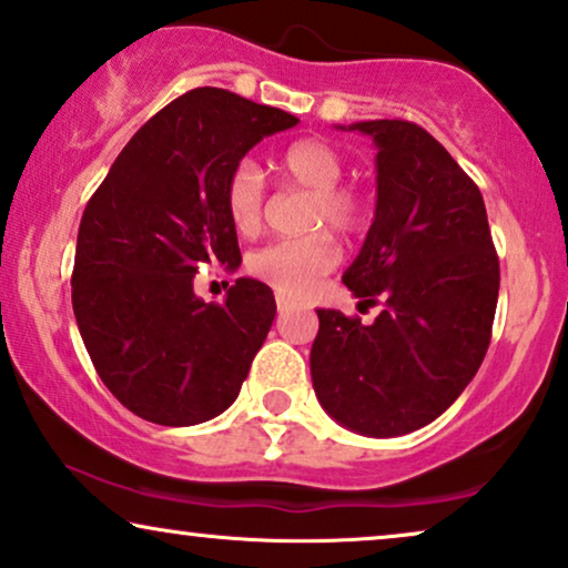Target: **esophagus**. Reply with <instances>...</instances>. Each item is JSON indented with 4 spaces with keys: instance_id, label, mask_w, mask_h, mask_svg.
Returning a JSON list of instances; mask_svg holds the SVG:
<instances>
[{
    "instance_id": "34e87169",
    "label": "esophagus",
    "mask_w": 568,
    "mask_h": 568,
    "mask_svg": "<svg viewBox=\"0 0 568 568\" xmlns=\"http://www.w3.org/2000/svg\"><path fill=\"white\" fill-rule=\"evenodd\" d=\"M276 307H278V313H290L292 311V302L286 300V297H276Z\"/></svg>"
}]
</instances>
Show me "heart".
I'll return each instance as SVG.
<instances>
[{"label": "heart", "mask_w": 568, "mask_h": 568, "mask_svg": "<svg viewBox=\"0 0 568 568\" xmlns=\"http://www.w3.org/2000/svg\"><path fill=\"white\" fill-rule=\"evenodd\" d=\"M284 180L311 193L313 201L305 211V230L331 226L342 234L363 230L367 205L357 190L344 187V161L323 140H297L282 156ZM224 209L240 234L261 230L266 209V185L253 161H240L226 176ZM338 263V247L331 234L313 232L305 237L282 240L257 250L250 257L253 276L274 286L284 297H307L321 276Z\"/></svg>", "instance_id": "heart-1"}]
</instances>
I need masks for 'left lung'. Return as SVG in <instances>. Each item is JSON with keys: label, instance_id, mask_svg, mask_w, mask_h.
Wrapping results in <instances>:
<instances>
[{"label": "left lung", "instance_id": "obj_1", "mask_svg": "<svg viewBox=\"0 0 568 568\" xmlns=\"http://www.w3.org/2000/svg\"><path fill=\"white\" fill-rule=\"evenodd\" d=\"M349 130L378 149V201L342 282L381 313L363 323L318 311L313 388L344 428L394 438L444 415L475 378L500 268L480 190L428 130L407 120Z\"/></svg>", "mask_w": 568, "mask_h": 568}]
</instances>
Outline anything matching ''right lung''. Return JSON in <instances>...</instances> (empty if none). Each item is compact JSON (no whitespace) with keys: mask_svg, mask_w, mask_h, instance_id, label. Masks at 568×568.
Instances as JSON below:
<instances>
[{"mask_svg":"<svg viewBox=\"0 0 568 568\" xmlns=\"http://www.w3.org/2000/svg\"><path fill=\"white\" fill-rule=\"evenodd\" d=\"M297 122L224 88H195L130 138L88 201L72 311L95 373L132 415L185 428L237 399L274 323V292L242 276L219 305L195 297L193 278L201 263L240 266L226 176Z\"/></svg>","mask_w":568,"mask_h":568,"instance_id":"right-lung-1","label":"right lung"}]
</instances>
